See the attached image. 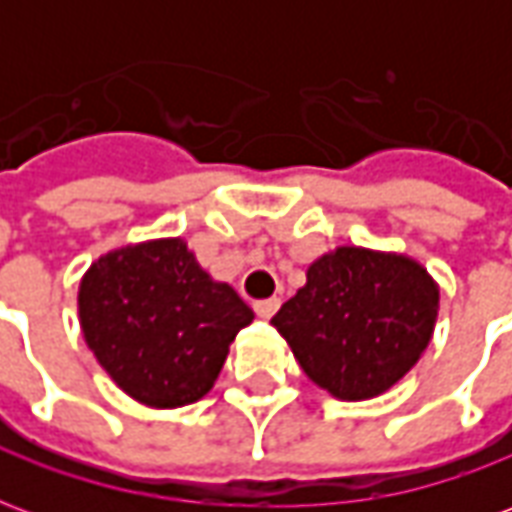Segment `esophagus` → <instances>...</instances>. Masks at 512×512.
Returning <instances> with one entry per match:
<instances>
[{"instance_id":"obj_1","label":"esophagus","mask_w":512,"mask_h":512,"mask_svg":"<svg viewBox=\"0 0 512 512\" xmlns=\"http://www.w3.org/2000/svg\"><path fill=\"white\" fill-rule=\"evenodd\" d=\"M279 304H282V301H279L277 296H271V299H260L255 301V312L260 315V318H271V315L279 310Z\"/></svg>"}]
</instances>
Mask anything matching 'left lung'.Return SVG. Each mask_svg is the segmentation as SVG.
<instances>
[{"mask_svg":"<svg viewBox=\"0 0 512 512\" xmlns=\"http://www.w3.org/2000/svg\"><path fill=\"white\" fill-rule=\"evenodd\" d=\"M436 315L439 285L417 260L337 246L271 323L310 381L340 400H367L417 365Z\"/></svg>","mask_w":512,"mask_h":512,"instance_id":"1","label":"left lung"}]
</instances>
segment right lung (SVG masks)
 I'll use <instances>...</instances> for the list:
<instances>
[{"label":"right lung","mask_w":512,"mask_h":512,"mask_svg":"<svg viewBox=\"0 0 512 512\" xmlns=\"http://www.w3.org/2000/svg\"><path fill=\"white\" fill-rule=\"evenodd\" d=\"M252 318L227 282L202 271L183 238L115 249L79 285V321L98 365L153 408L208 395L235 334Z\"/></svg>","instance_id":"1"}]
</instances>
